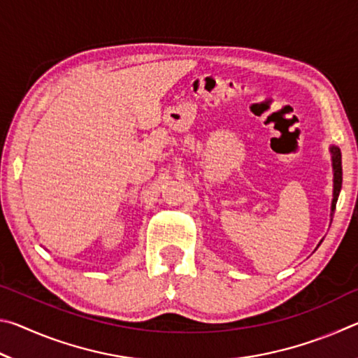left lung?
Listing matches in <instances>:
<instances>
[{
	"label": "left lung",
	"instance_id": "8db88e82",
	"mask_svg": "<svg viewBox=\"0 0 358 358\" xmlns=\"http://www.w3.org/2000/svg\"><path fill=\"white\" fill-rule=\"evenodd\" d=\"M331 159H333V175H335V180H333V202H331V215L335 213L336 208V202H338V196L339 191H341V185H343V167H341V151H339L338 147H331Z\"/></svg>",
	"mask_w": 358,
	"mask_h": 358
}]
</instances>
